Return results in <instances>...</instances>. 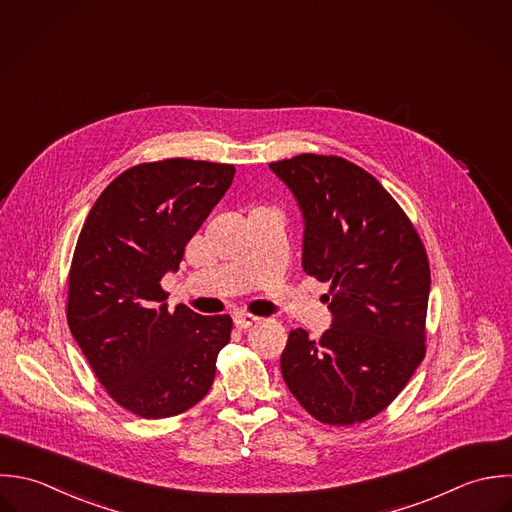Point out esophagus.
Masks as SVG:
<instances>
[{
	"mask_svg": "<svg viewBox=\"0 0 512 512\" xmlns=\"http://www.w3.org/2000/svg\"><path fill=\"white\" fill-rule=\"evenodd\" d=\"M256 322H258V318L252 316V314H248V312H236V314H234V324H236V328H240V330H246V328L254 326Z\"/></svg>",
	"mask_w": 512,
	"mask_h": 512,
	"instance_id": "obj_1",
	"label": "esophagus"
}]
</instances>
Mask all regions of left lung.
Wrapping results in <instances>:
<instances>
[{"label":"left lung","mask_w":512,"mask_h":512,"mask_svg":"<svg viewBox=\"0 0 512 512\" xmlns=\"http://www.w3.org/2000/svg\"><path fill=\"white\" fill-rule=\"evenodd\" d=\"M270 169L304 216V272L332 282V328L318 341L302 328L290 332L284 381L318 421L363 423L399 395L425 357V246L379 180L341 157L306 153Z\"/></svg>","instance_id":"1"}]
</instances>
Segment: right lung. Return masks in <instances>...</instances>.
Masks as SVG:
<instances>
[{
  "instance_id": "add662e5",
  "label": "right lung",
  "mask_w": 512,
  "mask_h": 512,
  "mask_svg": "<svg viewBox=\"0 0 512 512\" xmlns=\"http://www.w3.org/2000/svg\"><path fill=\"white\" fill-rule=\"evenodd\" d=\"M234 165L167 159L121 172L93 204L71 262L67 324L105 391L165 419L196 405L230 341V316H200L161 288L230 188Z\"/></svg>"
}]
</instances>
